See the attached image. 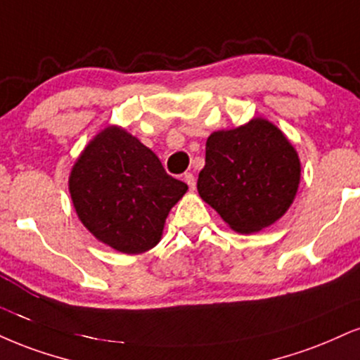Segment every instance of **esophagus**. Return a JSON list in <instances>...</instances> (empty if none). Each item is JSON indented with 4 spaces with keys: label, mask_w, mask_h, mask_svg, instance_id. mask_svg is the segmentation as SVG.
Listing matches in <instances>:
<instances>
[{
    "label": "esophagus",
    "mask_w": 360,
    "mask_h": 360,
    "mask_svg": "<svg viewBox=\"0 0 360 360\" xmlns=\"http://www.w3.org/2000/svg\"><path fill=\"white\" fill-rule=\"evenodd\" d=\"M183 179H184V183L189 186V189H194V186H196V179H194V176L191 174V172H186Z\"/></svg>",
    "instance_id": "1"
}]
</instances>
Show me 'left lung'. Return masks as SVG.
Returning <instances> with one entry per match:
<instances>
[{"label":"left lung","instance_id":"obj_1","mask_svg":"<svg viewBox=\"0 0 360 360\" xmlns=\"http://www.w3.org/2000/svg\"><path fill=\"white\" fill-rule=\"evenodd\" d=\"M295 147L270 120L255 117L206 141L198 193L233 231L257 233L288 211L300 184Z\"/></svg>","mask_w":360,"mask_h":360}]
</instances>
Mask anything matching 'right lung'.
<instances>
[{"instance_id":"right-lung-1","label":"right lung","mask_w":360,"mask_h":360,"mask_svg":"<svg viewBox=\"0 0 360 360\" xmlns=\"http://www.w3.org/2000/svg\"><path fill=\"white\" fill-rule=\"evenodd\" d=\"M68 191L82 224L101 243L141 255L161 241L169 211L188 184L169 176L136 136L109 125L77 158Z\"/></svg>"}]
</instances>
